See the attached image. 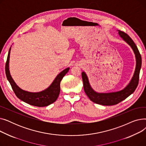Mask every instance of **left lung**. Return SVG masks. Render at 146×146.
<instances>
[{
	"label": "left lung",
	"instance_id": "left-lung-1",
	"mask_svg": "<svg viewBox=\"0 0 146 146\" xmlns=\"http://www.w3.org/2000/svg\"><path fill=\"white\" fill-rule=\"evenodd\" d=\"M117 31L119 36L130 46L134 53L136 61L134 73L131 80L122 89L110 92H98L90 86L86 73L82 72V77L84 90L90 100L97 104L106 106L116 105L131 95L135 91L139 83L140 71L141 67V57L140 52L134 41L127 34L119 30H117Z\"/></svg>",
	"mask_w": 146,
	"mask_h": 146
}]
</instances>
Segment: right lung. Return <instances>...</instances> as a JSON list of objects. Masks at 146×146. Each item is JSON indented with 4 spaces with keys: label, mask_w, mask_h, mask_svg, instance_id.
Masks as SVG:
<instances>
[{
    "label": "right lung",
    "mask_w": 146,
    "mask_h": 146,
    "mask_svg": "<svg viewBox=\"0 0 146 146\" xmlns=\"http://www.w3.org/2000/svg\"><path fill=\"white\" fill-rule=\"evenodd\" d=\"M11 47L9 48L5 66L6 78L9 82L12 89L17 96L21 100L31 105L38 107H44L50 105L54 102L58 98L60 92V82L66 74L68 72L70 67H67L61 72L54 79L50 85L43 90L33 92L22 89L12 79L9 71V58Z\"/></svg>",
    "instance_id": "right-lung-1"
}]
</instances>
